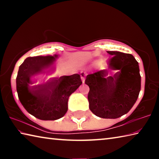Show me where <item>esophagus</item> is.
<instances>
[{"label": "esophagus", "mask_w": 159, "mask_h": 159, "mask_svg": "<svg viewBox=\"0 0 159 159\" xmlns=\"http://www.w3.org/2000/svg\"><path fill=\"white\" fill-rule=\"evenodd\" d=\"M81 80H82V82L84 83L85 82V76H86V74L84 73H82L81 74Z\"/></svg>", "instance_id": "esophagus-1"}]
</instances>
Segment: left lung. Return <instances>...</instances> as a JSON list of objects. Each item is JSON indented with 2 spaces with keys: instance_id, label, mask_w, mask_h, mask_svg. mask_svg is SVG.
I'll use <instances>...</instances> for the list:
<instances>
[{
  "instance_id": "left-lung-1",
  "label": "left lung",
  "mask_w": 159,
  "mask_h": 159,
  "mask_svg": "<svg viewBox=\"0 0 159 159\" xmlns=\"http://www.w3.org/2000/svg\"><path fill=\"white\" fill-rule=\"evenodd\" d=\"M107 66L86 76L90 88L89 108L97 116L117 118L130 111L138 98L141 76L138 62L131 54L107 51Z\"/></svg>"
}]
</instances>
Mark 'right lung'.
Here are the masks:
<instances>
[{"label": "right lung", "mask_w": 159, "mask_h": 159, "mask_svg": "<svg viewBox=\"0 0 159 159\" xmlns=\"http://www.w3.org/2000/svg\"><path fill=\"white\" fill-rule=\"evenodd\" d=\"M57 55L29 57L20 66L16 83L19 99L39 119L55 120L68 110L69 96L81 85L79 74L58 77L52 66Z\"/></svg>", "instance_id": "1"}]
</instances>
